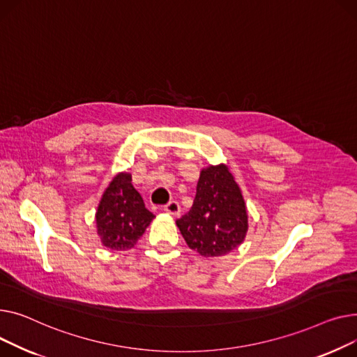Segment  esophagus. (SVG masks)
<instances>
[{
    "mask_svg": "<svg viewBox=\"0 0 357 357\" xmlns=\"http://www.w3.org/2000/svg\"><path fill=\"white\" fill-rule=\"evenodd\" d=\"M164 212L169 213V215H173V216L178 215V213H180V204H178V202L172 200V202L167 203V204L164 206Z\"/></svg>",
    "mask_w": 357,
    "mask_h": 357,
    "instance_id": "1",
    "label": "esophagus"
}]
</instances>
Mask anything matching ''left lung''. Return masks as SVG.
I'll list each match as a JSON object with an SVG mask.
<instances>
[{
  "instance_id": "1",
  "label": "left lung",
  "mask_w": 357,
  "mask_h": 357,
  "mask_svg": "<svg viewBox=\"0 0 357 357\" xmlns=\"http://www.w3.org/2000/svg\"><path fill=\"white\" fill-rule=\"evenodd\" d=\"M176 223L188 248L206 258L223 257L243 242L246 206L226 165H212L200 173L193 206Z\"/></svg>"
}]
</instances>
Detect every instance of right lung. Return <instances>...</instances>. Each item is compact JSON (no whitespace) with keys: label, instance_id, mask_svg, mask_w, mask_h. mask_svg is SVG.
Wrapping results in <instances>:
<instances>
[{"label":"right lung","instance_id":"1","mask_svg":"<svg viewBox=\"0 0 357 357\" xmlns=\"http://www.w3.org/2000/svg\"><path fill=\"white\" fill-rule=\"evenodd\" d=\"M154 215L145 207L141 195L131 184V176L121 173L105 190L96 212L98 234L112 250L132 248L145 232Z\"/></svg>","mask_w":357,"mask_h":357}]
</instances>
